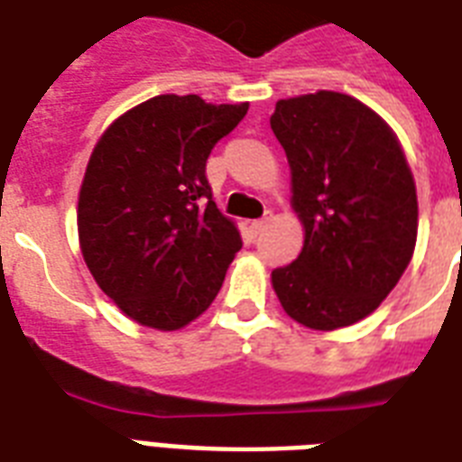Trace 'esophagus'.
Segmentation results:
<instances>
[{
    "label": "esophagus",
    "mask_w": 462,
    "mask_h": 462,
    "mask_svg": "<svg viewBox=\"0 0 462 462\" xmlns=\"http://www.w3.org/2000/svg\"><path fill=\"white\" fill-rule=\"evenodd\" d=\"M268 220H271V210H266V216L259 217V220H252V223H249V232H252V237H259L261 230L266 227Z\"/></svg>",
    "instance_id": "34e87169"
}]
</instances>
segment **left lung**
Segmentation results:
<instances>
[{
  "instance_id": "left-lung-1",
  "label": "left lung",
  "mask_w": 462,
  "mask_h": 462,
  "mask_svg": "<svg viewBox=\"0 0 462 462\" xmlns=\"http://www.w3.org/2000/svg\"><path fill=\"white\" fill-rule=\"evenodd\" d=\"M304 246L271 281L285 314L314 330L362 321L388 297L417 242V191L391 126L343 93L278 100Z\"/></svg>"
}]
</instances>
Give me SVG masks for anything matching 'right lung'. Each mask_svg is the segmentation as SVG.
Wrapping results in <instances>:
<instances>
[{
	"label": "right lung",
	"mask_w": 462,
	"mask_h": 462,
	"mask_svg": "<svg viewBox=\"0 0 462 462\" xmlns=\"http://www.w3.org/2000/svg\"><path fill=\"white\" fill-rule=\"evenodd\" d=\"M249 105L158 96L100 136L79 194L86 266L129 319L177 330L201 316L242 249L213 201L206 160Z\"/></svg>",
	"instance_id": "right-lung-1"
}]
</instances>
